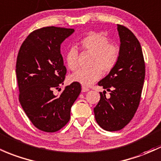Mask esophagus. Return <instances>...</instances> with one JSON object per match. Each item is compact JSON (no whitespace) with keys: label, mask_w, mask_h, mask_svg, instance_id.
Masks as SVG:
<instances>
[{"label":"esophagus","mask_w":161,"mask_h":161,"mask_svg":"<svg viewBox=\"0 0 161 161\" xmlns=\"http://www.w3.org/2000/svg\"><path fill=\"white\" fill-rule=\"evenodd\" d=\"M89 89H88V88L85 87V86H82V92H89Z\"/></svg>","instance_id":"obj_1"}]
</instances>
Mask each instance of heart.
Masks as SVG:
<instances>
[{
	"label": "heart",
	"instance_id": "obj_1",
	"mask_svg": "<svg viewBox=\"0 0 161 161\" xmlns=\"http://www.w3.org/2000/svg\"><path fill=\"white\" fill-rule=\"evenodd\" d=\"M83 50L93 53L91 69H79L70 75L72 82L84 86H89L100 79L101 70L108 73L115 66L119 58V48L109 43L108 38L103 33L92 32L81 40L79 43ZM67 66L74 70L78 66V51L71 47L65 55Z\"/></svg>",
	"mask_w": 161,
	"mask_h": 161
}]
</instances>
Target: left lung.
Instances as JSON below:
<instances>
[{
  "instance_id": "obj_1",
  "label": "left lung",
  "mask_w": 161,
  "mask_h": 161,
  "mask_svg": "<svg viewBox=\"0 0 161 161\" xmlns=\"http://www.w3.org/2000/svg\"><path fill=\"white\" fill-rule=\"evenodd\" d=\"M120 53L115 66L98 82L110 92V97L100 92V100L94 108L95 118L102 128L116 131L125 128L135 115L141 101L145 77L142 49L134 33L118 24Z\"/></svg>"
}]
</instances>
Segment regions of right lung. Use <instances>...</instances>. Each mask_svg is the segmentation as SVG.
Listing matches in <instances>:
<instances>
[{
	"label": "right lung",
	"instance_id": "1",
	"mask_svg": "<svg viewBox=\"0 0 161 161\" xmlns=\"http://www.w3.org/2000/svg\"><path fill=\"white\" fill-rule=\"evenodd\" d=\"M74 31L56 26L36 30L24 40L17 55L19 101L33 125L43 131H57L68 123L71 107L81 92V85L74 82L60 95L53 94L63 85L66 73L61 43Z\"/></svg>",
	"mask_w": 161,
	"mask_h": 161
}]
</instances>
